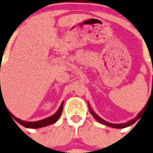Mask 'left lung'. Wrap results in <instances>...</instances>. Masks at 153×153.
<instances>
[{
    "mask_svg": "<svg viewBox=\"0 0 153 153\" xmlns=\"http://www.w3.org/2000/svg\"><path fill=\"white\" fill-rule=\"evenodd\" d=\"M152 87H153V80H152ZM149 102V101H148ZM148 102H147V103H148ZM147 103L146 104V106H144V108L142 109L141 111H140L139 113L138 114V115L135 117L134 118V119H132V120H129V121H128L127 123H124V124H112V123H110V122H107V121H106V120H104L103 119H102V118L100 117H99L97 114H96V113L92 110V109L91 108L90 106H89V103L88 102V110H89V111H90L91 114L92 115V117L96 119L98 122H100V124H104V125H106V126H108V127H110V128H127V127H129L131 126V124H134V123L137 121L138 120H139V118L141 117V115H142V112L144 111L145 108H146V105H147Z\"/></svg>",
    "mask_w": 153,
    "mask_h": 153,
    "instance_id": "obj_1",
    "label": "left lung"
}]
</instances>
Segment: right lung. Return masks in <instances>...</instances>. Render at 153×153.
I'll list each match as a JSON object with an SVG mask.
<instances>
[{
  "label": "right lung",
  "mask_w": 153,
  "mask_h": 153,
  "mask_svg": "<svg viewBox=\"0 0 153 153\" xmlns=\"http://www.w3.org/2000/svg\"><path fill=\"white\" fill-rule=\"evenodd\" d=\"M63 106H64V102H61V106L59 107V109L57 110V111L53 115L47 118H45L43 120H38V121H35V122H29V121H25V120H22L21 119H19L16 117H15L13 114H11L12 115V117L15 119V121H17L19 124H20L22 126L25 127L27 128H43V127L48 126V125H51V124H53V123L57 122V120H58L60 117L61 116V114H62L63 111Z\"/></svg>",
  "instance_id": "add662e5"
}]
</instances>
